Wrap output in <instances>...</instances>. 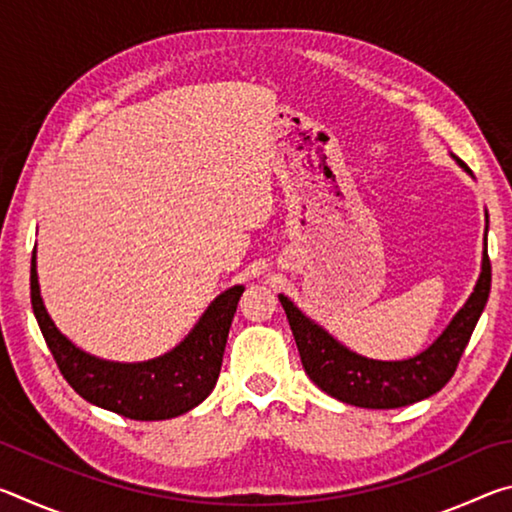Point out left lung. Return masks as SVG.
I'll use <instances>...</instances> for the list:
<instances>
[{"label": "left lung", "mask_w": 512, "mask_h": 512, "mask_svg": "<svg viewBox=\"0 0 512 512\" xmlns=\"http://www.w3.org/2000/svg\"><path fill=\"white\" fill-rule=\"evenodd\" d=\"M458 164L470 171L463 160H458ZM490 282L492 266L485 248L479 282L463 309L431 348L406 361L359 357L357 352L343 348L339 341L332 339L314 320H309L287 296H280V302L287 311L302 366L320 391L361 409H397L438 393L452 379L476 320L488 302Z\"/></svg>", "instance_id": "8db88e82"}]
</instances>
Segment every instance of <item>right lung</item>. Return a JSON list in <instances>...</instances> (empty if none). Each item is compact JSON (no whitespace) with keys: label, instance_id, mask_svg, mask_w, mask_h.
Instances as JSON below:
<instances>
[{"label":"right lung","instance_id":"right-lung-1","mask_svg":"<svg viewBox=\"0 0 512 512\" xmlns=\"http://www.w3.org/2000/svg\"><path fill=\"white\" fill-rule=\"evenodd\" d=\"M241 293L244 287L221 293L192 334L164 357L144 363H112L85 354L51 323L40 298L36 257H31L33 314L58 370L83 400L131 420L176 418L212 393Z\"/></svg>","mask_w":512,"mask_h":512}]
</instances>
